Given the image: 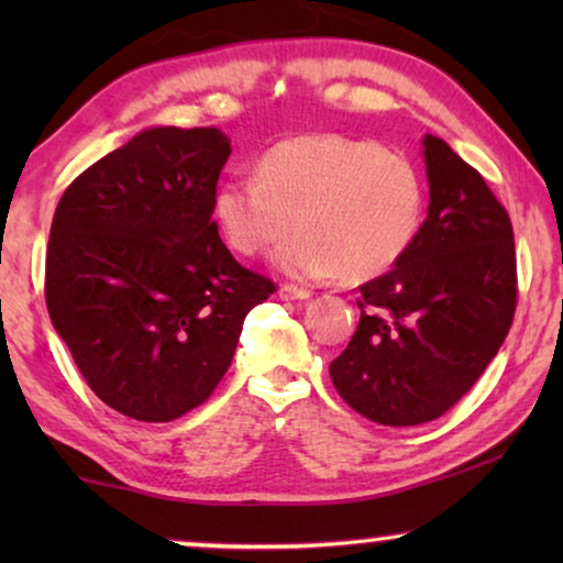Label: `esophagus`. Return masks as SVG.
Segmentation results:
<instances>
[{
	"label": "esophagus",
	"instance_id": "obj_1",
	"mask_svg": "<svg viewBox=\"0 0 563 563\" xmlns=\"http://www.w3.org/2000/svg\"><path fill=\"white\" fill-rule=\"evenodd\" d=\"M312 291L310 289H302V287H291V284H284L279 289V299L284 302H295V299H310Z\"/></svg>",
	"mask_w": 563,
	"mask_h": 563
}]
</instances>
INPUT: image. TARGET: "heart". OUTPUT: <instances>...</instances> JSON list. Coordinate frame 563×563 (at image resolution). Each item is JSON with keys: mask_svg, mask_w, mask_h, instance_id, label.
I'll return each mask as SVG.
<instances>
[{"mask_svg": "<svg viewBox=\"0 0 563 563\" xmlns=\"http://www.w3.org/2000/svg\"><path fill=\"white\" fill-rule=\"evenodd\" d=\"M426 212V181L402 153L364 137L310 133L274 143L256 179L214 189L212 218L225 243L256 256L272 253L291 279L358 284L387 274L410 251Z\"/></svg>", "mask_w": 563, "mask_h": 563, "instance_id": "1", "label": "heart"}]
</instances>
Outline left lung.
Returning <instances> with one entry per match:
<instances>
[{"label": "left lung", "mask_w": 563, "mask_h": 563, "mask_svg": "<svg viewBox=\"0 0 563 563\" xmlns=\"http://www.w3.org/2000/svg\"><path fill=\"white\" fill-rule=\"evenodd\" d=\"M428 218L387 274L361 284V320L330 379L379 426L449 412L497 356L518 305L510 214L482 174L422 137Z\"/></svg>", "instance_id": "obj_1"}]
</instances>
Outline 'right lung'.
<instances>
[{"label":"right lung","instance_id":"obj_1","mask_svg":"<svg viewBox=\"0 0 563 563\" xmlns=\"http://www.w3.org/2000/svg\"><path fill=\"white\" fill-rule=\"evenodd\" d=\"M230 141L148 128L76 176L53 214L45 305L91 391L172 422L212 395L243 320L274 282L233 258L212 220Z\"/></svg>","mask_w":563,"mask_h":563}]
</instances>
